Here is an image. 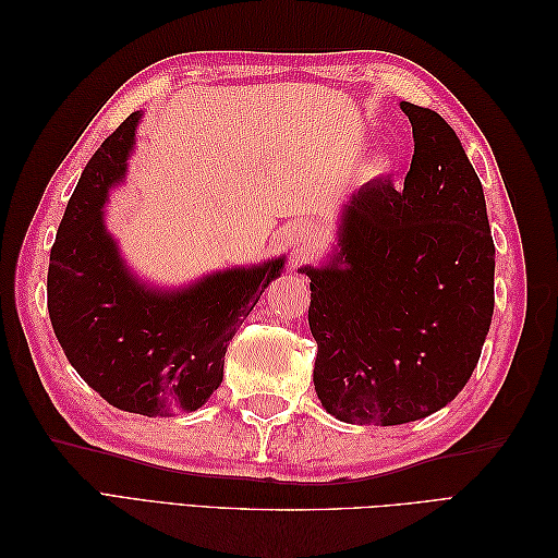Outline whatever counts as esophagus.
<instances>
[{"instance_id": "1", "label": "esophagus", "mask_w": 558, "mask_h": 558, "mask_svg": "<svg viewBox=\"0 0 558 558\" xmlns=\"http://www.w3.org/2000/svg\"><path fill=\"white\" fill-rule=\"evenodd\" d=\"M291 238L298 246H310L316 240V226L310 221H298L291 228Z\"/></svg>"}]
</instances>
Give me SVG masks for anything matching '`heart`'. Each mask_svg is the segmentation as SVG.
Here are the masks:
<instances>
[{
	"mask_svg": "<svg viewBox=\"0 0 558 558\" xmlns=\"http://www.w3.org/2000/svg\"><path fill=\"white\" fill-rule=\"evenodd\" d=\"M373 170H375V172H386V170H388V158H384V156L377 158L375 165H373Z\"/></svg>",
	"mask_w": 558,
	"mask_h": 558,
	"instance_id": "obj_1",
	"label": "heart"
}]
</instances>
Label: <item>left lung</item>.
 Listing matches in <instances>:
<instances>
[{
    "instance_id": "left-lung-1",
    "label": "left lung",
    "mask_w": 558,
    "mask_h": 558,
    "mask_svg": "<svg viewBox=\"0 0 558 558\" xmlns=\"http://www.w3.org/2000/svg\"><path fill=\"white\" fill-rule=\"evenodd\" d=\"M414 134L402 189L363 183L337 251L310 277L314 388L347 424L398 426L459 396L494 314L496 246L480 177L440 113L400 102Z\"/></svg>"
}]
</instances>
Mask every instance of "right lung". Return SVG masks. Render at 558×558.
Returning <instances> with one entry per match:
<instances>
[{"instance_id":"right-lung-1","label":"right lung","mask_w":558,"mask_h":558,"mask_svg":"<svg viewBox=\"0 0 558 558\" xmlns=\"http://www.w3.org/2000/svg\"><path fill=\"white\" fill-rule=\"evenodd\" d=\"M134 111L95 150L58 228L48 263V314L66 361L113 408L144 416L195 412L223 381L226 349L283 256L156 291L128 272L102 207L123 181Z\"/></svg>"}]
</instances>
